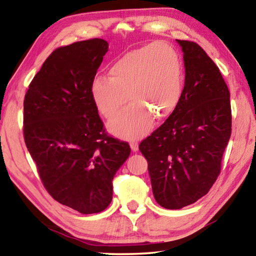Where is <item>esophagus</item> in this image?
<instances>
[{
    "instance_id": "esophagus-1",
    "label": "esophagus",
    "mask_w": 256,
    "mask_h": 256,
    "mask_svg": "<svg viewBox=\"0 0 256 256\" xmlns=\"http://www.w3.org/2000/svg\"><path fill=\"white\" fill-rule=\"evenodd\" d=\"M130 146H131V149L133 151H138V144L136 141H131V142H130Z\"/></svg>"
}]
</instances>
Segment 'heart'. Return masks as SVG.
<instances>
[{
	"label": "heart",
	"instance_id": "b5f03b06",
	"mask_svg": "<svg viewBox=\"0 0 256 256\" xmlns=\"http://www.w3.org/2000/svg\"><path fill=\"white\" fill-rule=\"evenodd\" d=\"M184 74L180 54L164 42L138 47L120 56L108 68V78L96 76L90 94L98 112L114 120L128 100L130 105L110 131L124 138L144 136L152 118L164 120L178 105Z\"/></svg>",
	"mask_w": 256,
	"mask_h": 256
}]
</instances>
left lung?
I'll return each mask as SVG.
<instances>
[{
    "label": "left lung",
    "instance_id": "1",
    "mask_svg": "<svg viewBox=\"0 0 256 256\" xmlns=\"http://www.w3.org/2000/svg\"><path fill=\"white\" fill-rule=\"evenodd\" d=\"M177 42L185 66L180 102L138 146L148 162L156 201L172 210L209 192L232 134L230 94L218 66L196 42Z\"/></svg>",
    "mask_w": 256,
    "mask_h": 256
}]
</instances>
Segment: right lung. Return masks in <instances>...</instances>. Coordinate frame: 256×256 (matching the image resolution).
Here are the masks:
<instances>
[{"mask_svg": "<svg viewBox=\"0 0 256 256\" xmlns=\"http://www.w3.org/2000/svg\"><path fill=\"white\" fill-rule=\"evenodd\" d=\"M108 42L100 38L56 48L30 82L24 138L50 196L80 214L110 206L112 178L128 159V142L106 132L90 94Z\"/></svg>", "mask_w": 256, "mask_h": 256, "instance_id": "add662e5", "label": "right lung"}]
</instances>
